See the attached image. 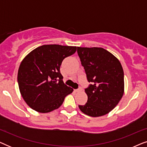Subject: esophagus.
I'll return each mask as SVG.
<instances>
[{
	"label": "esophagus",
	"mask_w": 147,
	"mask_h": 147,
	"mask_svg": "<svg viewBox=\"0 0 147 147\" xmlns=\"http://www.w3.org/2000/svg\"><path fill=\"white\" fill-rule=\"evenodd\" d=\"M82 90V88L81 87H80L79 88H78V89L75 90V92H81Z\"/></svg>",
	"instance_id": "esophagus-1"
}]
</instances>
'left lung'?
<instances>
[{"label":"left lung","mask_w":147,"mask_h":147,"mask_svg":"<svg viewBox=\"0 0 147 147\" xmlns=\"http://www.w3.org/2000/svg\"><path fill=\"white\" fill-rule=\"evenodd\" d=\"M78 54L88 82V101L79 105L92 117L104 116L116 107L124 94V71L119 60L101 47H78Z\"/></svg>","instance_id":"left-lung-1"}]
</instances>
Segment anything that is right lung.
I'll list each match as a JSON object with an SVG mask.
<instances>
[{
	"mask_svg": "<svg viewBox=\"0 0 147 147\" xmlns=\"http://www.w3.org/2000/svg\"><path fill=\"white\" fill-rule=\"evenodd\" d=\"M76 49L72 46L44 45L24 58L17 81L22 97L30 108L41 113L51 112L59 108L65 96L74 91L63 83L60 66Z\"/></svg>",
	"mask_w": 147,
	"mask_h": 147,
	"instance_id": "add662e5",
	"label": "right lung"
}]
</instances>
